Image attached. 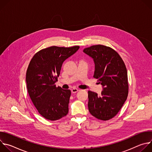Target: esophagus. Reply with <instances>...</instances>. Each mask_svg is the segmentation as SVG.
Listing matches in <instances>:
<instances>
[{
	"mask_svg": "<svg viewBox=\"0 0 152 152\" xmlns=\"http://www.w3.org/2000/svg\"><path fill=\"white\" fill-rule=\"evenodd\" d=\"M71 91H72V93H77V92L79 91V90H78L77 88H73L72 89Z\"/></svg>",
	"mask_w": 152,
	"mask_h": 152,
	"instance_id": "esophagus-1",
	"label": "esophagus"
}]
</instances>
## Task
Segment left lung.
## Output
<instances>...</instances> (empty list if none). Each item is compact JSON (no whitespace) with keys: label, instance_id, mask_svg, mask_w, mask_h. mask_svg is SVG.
I'll return each mask as SVG.
<instances>
[{"label":"left lung","instance_id":"8db88e82","mask_svg":"<svg viewBox=\"0 0 152 152\" xmlns=\"http://www.w3.org/2000/svg\"><path fill=\"white\" fill-rule=\"evenodd\" d=\"M83 52L93 59V77L99 79L103 88L100 96L88 91V110L96 118L108 120L117 115L127 97L126 66L118 53L109 47L95 45Z\"/></svg>","mask_w":152,"mask_h":152}]
</instances>
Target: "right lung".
Wrapping results in <instances>:
<instances>
[{"label": "right lung", "instance_id": "add662e5", "mask_svg": "<svg viewBox=\"0 0 152 152\" xmlns=\"http://www.w3.org/2000/svg\"><path fill=\"white\" fill-rule=\"evenodd\" d=\"M79 46H52L37 52L26 72V82L29 97L38 113L47 120L55 121L69 112L70 90L56 87L64 61L75 54Z\"/></svg>", "mask_w": 152, "mask_h": 152}]
</instances>
